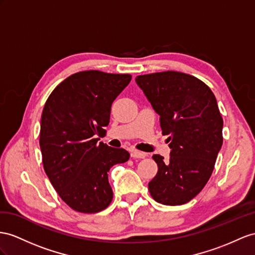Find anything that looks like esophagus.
I'll return each mask as SVG.
<instances>
[{"label":"esophagus","instance_id":"obj_1","mask_svg":"<svg viewBox=\"0 0 255 255\" xmlns=\"http://www.w3.org/2000/svg\"><path fill=\"white\" fill-rule=\"evenodd\" d=\"M131 157L132 158H144L146 157V154L143 152H139V151H131Z\"/></svg>","mask_w":255,"mask_h":255}]
</instances>
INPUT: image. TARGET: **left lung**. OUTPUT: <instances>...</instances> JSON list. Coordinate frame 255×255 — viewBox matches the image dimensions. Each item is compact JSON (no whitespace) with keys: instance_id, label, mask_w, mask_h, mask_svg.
I'll list each match as a JSON object with an SVG mask.
<instances>
[{"instance_id":"8db88e82","label":"left lung","mask_w":255,"mask_h":255,"mask_svg":"<svg viewBox=\"0 0 255 255\" xmlns=\"http://www.w3.org/2000/svg\"><path fill=\"white\" fill-rule=\"evenodd\" d=\"M169 135L170 157L153 155L158 166L148 183L154 200L167 206L186 204L210 179L223 143V119L207 85L190 74L166 71L135 77Z\"/></svg>"}]
</instances>
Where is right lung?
Segmentation results:
<instances>
[{
	"label": "right lung",
	"mask_w": 255,
	"mask_h": 255,
	"mask_svg": "<svg viewBox=\"0 0 255 255\" xmlns=\"http://www.w3.org/2000/svg\"><path fill=\"white\" fill-rule=\"evenodd\" d=\"M131 81L130 74L90 70L67 77L45 103L40 131L43 166L61 199L73 210L97 213L112 201L111 167L130 155L98 142L111 107Z\"/></svg>",
	"instance_id": "obj_1"
}]
</instances>
